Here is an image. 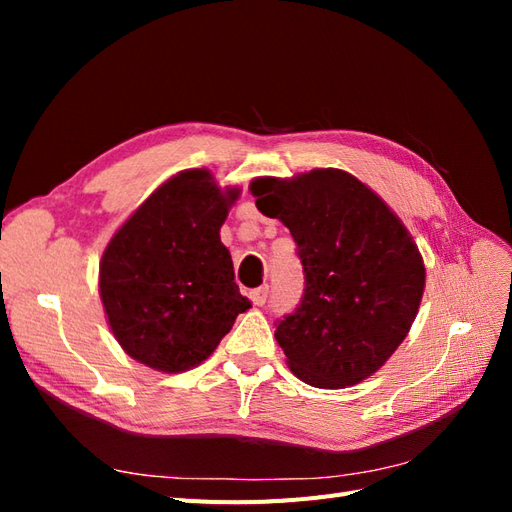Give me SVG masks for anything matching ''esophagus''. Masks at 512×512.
I'll list each match as a JSON object with an SVG mask.
<instances>
[{
	"instance_id": "obj_1",
	"label": "esophagus",
	"mask_w": 512,
	"mask_h": 512,
	"mask_svg": "<svg viewBox=\"0 0 512 512\" xmlns=\"http://www.w3.org/2000/svg\"><path fill=\"white\" fill-rule=\"evenodd\" d=\"M267 294H269V286H260V288H254V290L250 292V299H252L254 305L260 307V305H265Z\"/></svg>"
}]
</instances>
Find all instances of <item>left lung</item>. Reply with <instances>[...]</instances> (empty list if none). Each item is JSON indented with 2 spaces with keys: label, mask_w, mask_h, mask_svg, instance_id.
<instances>
[{
  "label": "left lung",
  "mask_w": 512,
  "mask_h": 512,
  "mask_svg": "<svg viewBox=\"0 0 512 512\" xmlns=\"http://www.w3.org/2000/svg\"><path fill=\"white\" fill-rule=\"evenodd\" d=\"M256 207L297 243L305 290L275 322L288 367L316 389H342L378 371L404 342L425 288L410 232L346 170L254 179Z\"/></svg>",
  "instance_id": "left-lung-1"
}]
</instances>
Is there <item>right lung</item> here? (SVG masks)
I'll return each instance as SVG.
<instances>
[{"label": "right lung", "instance_id": "right-lung-1", "mask_svg": "<svg viewBox=\"0 0 512 512\" xmlns=\"http://www.w3.org/2000/svg\"><path fill=\"white\" fill-rule=\"evenodd\" d=\"M237 198L209 170H183L115 232L100 262V297L132 359L164 374L192 369L252 307L220 241Z\"/></svg>", "mask_w": 512, "mask_h": 512}]
</instances>
